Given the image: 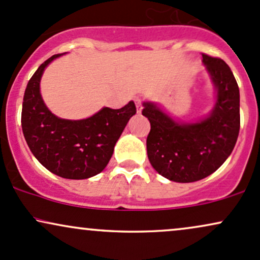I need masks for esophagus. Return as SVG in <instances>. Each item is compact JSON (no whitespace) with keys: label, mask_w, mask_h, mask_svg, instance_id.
<instances>
[{"label":"esophagus","mask_w":260,"mask_h":260,"mask_svg":"<svg viewBox=\"0 0 260 260\" xmlns=\"http://www.w3.org/2000/svg\"><path fill=\"white\" fill-rule=\"evenodd\" d=\"M136 106H137V113H142V101H140V99H136Z\"/></svg>","instance_id":"1"}]
</instances>
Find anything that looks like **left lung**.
<instances>
[{"label": "left lung", "instance_id": "obj_1", "mask_svg": "<svg viewBox=\"0 0 260 260\" xmlns=\"http://www.w3.org/2000/svg\"><path fill=\"white\" fill-rule=\"evenodd\" d=\"M214 89L213 107L203 117L180 121L153 101H143L150 122L147 151L151 166L170 181L189 183L208 177L225 162L240 133V89L222 59L203 55Z\"/></svg>", "mask_w": 260, "mask_h": 260}]
</instances>
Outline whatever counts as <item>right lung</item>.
<instances>
[{"mask_svg": "<svg viewBox=\"0 0 260 260\" xmlns=\"http://www.w3.org/2000/svg\"><path fill=\"white\" fill-rule=\"evenodd\" d=\"M61 56L46 59L28 82L23 98L22 129L29 149L44 168L68 180H85L106 168L137 109L129 101L117 110L103 107L82 120L53 115L41 96L40 82L47 66Z\"/></svg>", "mask_w": 260, "mask_h": 260, "instance_id": "obj_1", "label": "right lung"}]
</instances>
